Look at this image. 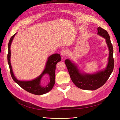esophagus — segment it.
Returning <instances> with one entry per match:
<instances>
[{"label": "esophagus", "mask_w": 120, "mask_h": 120, "mask_svg": "<svg viewBox=\"0 0 120 120\" xmlns=\"http://www.w3.org/2000/svg\"><path fill=\"white\" fill-rule=\"evenodd\" d=\"M60 54L61 56H62V57H64V56H67V55L68 54V52H67V50L66 49H63L61 51V52H60Z\"/></svg>", "instance_id": "obj_1"}]
</instances>
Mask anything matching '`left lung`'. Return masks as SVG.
<instances>
[{"label":"left lung","mask_w":120,"mask_h":120,"mask_svg":"<svg viewBox=\"0 0 120 120\" xmlns=\"http://www.w3.org/2000/svg\"><path fill=\"white\" fill-rule=\"evenodd\" d=\"M98 34L105 39L109 51L108 63L105 68L94 73H86L81 71L72 61L68 59L65 60L73 82L76 86L82 90H95L101 87L108 79L113 70V49L109 35L106 30L100 27L98 28Z\"/></svg>","instance_id":"obj_1"}]
</instances>
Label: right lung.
Masks as SVG:
<instances>
[{
  "mask_svg": "<svg viewBox=\"0 0 120 120\" xmlns=\"http://www.w3.org/2000/svg\"><path fill=\"white\" fill-rule=\"evenodd\" d=\"M16 33L10 39L8 44V62L9 65L10 73L13 80L21 88L28 92L35 95H42L47 93L52 89L55 83V70L57 63L61 61V56L58 53H54L48 57L46 63L45 68L43 72L38 77L31 80H19L15 77L13 72L11 64V45ZM45 74L50 76V81L47 85L43 86L40 84L41 78Z\"/></svg>",
  "mask_w": 120,
  "mask_h": 120,
  "instance_id": "right-lung-1",
  "label": "right lung"
}]
</instances>
